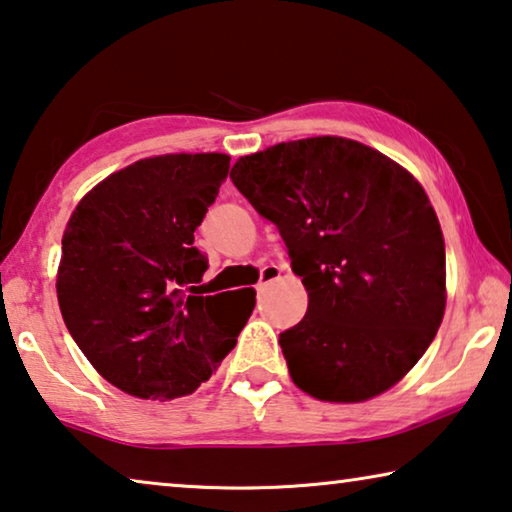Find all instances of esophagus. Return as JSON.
<instances>
[{
  "mask_svg": "<svg viewBox=\"0 0 512 512\" xmlns=\"http://www.w3.org/2000/svg\"><path fill=\"white\" fill-rule=\"evenodd\" d=\"M281 276V267L279 265H265L261 272V283H258V292H263L272 281H276Z\"/></svg>",
  "mask_w": 512,
  "mask_h": 512,
  "instance_id": "esophagus-1",
  "label": "esophagus"
}]
</instances>
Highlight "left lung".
<instances>
[{
  "label": "left lung",
  "mask_w": 512,
  "mask_h": 512,
  "mask_svg": "<svg viewBox=\"0 0 512 512\" xmlns=\"http://www.w3.org/2000/svg\"><path fill=\"white\" fill-rule=\"evenodd\" d=\"M231 181L276 224L308 292L304 320L279 335L297 388L358 404L404 379L447 306L445 238L422 183L340 136L240 156Z\"/></svg>",
  "instance_id": "8db88e82"
}]
</instances>
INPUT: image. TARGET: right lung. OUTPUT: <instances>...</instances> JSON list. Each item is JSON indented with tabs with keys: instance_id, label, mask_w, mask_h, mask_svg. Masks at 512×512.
<instances>
[{
	"instance_id": "add662e5",
	"label": "right lung",
	"mask_w": 512,
	"mask_h": 512,
	"mask_svg": "<svg viewBox=\"0 0 512 512\" xmlns=\"http://www.w3.org/2000/svg\"><path fill=\"white\" fill-rule=\"evenodd\" d=\"M229 161L217 152L140 158L99 181L67 220L56 274L63 322L90 365L131 397L195 392L254 311L251 288L183 290L208 267L192 242Z\"/></svg>"
}]
</instances>
